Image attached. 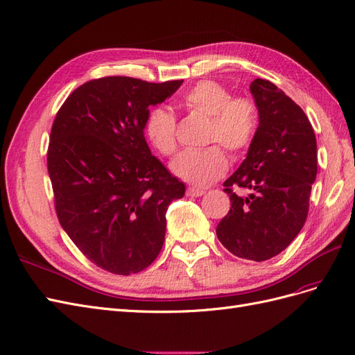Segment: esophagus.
Listing matches in <instances>:
<instances>
[{
  "instance_id": "esophagus-1",
  "label": "esophagus",
  "mask_w": 355,
  "mask_h": 355,
  "mask_svg": "<svg viewBox=\"0 0 355 355\" xmlns=\"http://www.w3.org/2000/svg\"><path fill=\"white\" fill-rule=\"evenodd\" d=\"M205 193L204 189H199V187H189L187 189V196H193V198H199Z\"/></svg>"
}]
</instances>
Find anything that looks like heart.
Returning <instances> with one entry per match:
<instances>
[{"instance_id": "1", "label": "heart", "mask_w": 355, "mask_h": 355, "mask_svg": "<svg viewBox=\"0 0 355 355\" xmlns=\"http://www.w3.org/2000/svg\"><path fill=\"white\" fill-rule=\"evenodd\" d=\"M181 103L193 113L209 117L207 141L218 143L232 156L245 153L259 129V110L250 96H230L229 90L214 82L202 80L181 95ZM148 143L162 156H172L177 150V119L165 107L148 111L144 123ZM214 144L202 150H186L171 164L177 177L193 186L214 183L227 169V157Z\"/></svg>"}]
</instances>
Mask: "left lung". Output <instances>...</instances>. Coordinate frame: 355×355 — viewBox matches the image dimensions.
Returning a JSON list of instances; mask_svg holds the SVG:
<instances>
[{
    "instance_id": "obj_1",
    "label": "left lung",
    "mask_w": 355,
    "mask_h": 355,
    "mask_svg": "<svg viewBox=\"0 0 355 355\" xmlns=\"http://www.w3.org/2000/svg\"><path fill=\"white\" fill-rule=\"evenodd\" d=\"M259 129L245 160L225 181L230 209L216 229L232 254L265 261L286 250L305 225L317 177V139L303 110L269 80L250 85ZM234 187L250 190L238 197Z\"/></svg>"
}]
</instances>
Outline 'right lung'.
<instances>
[{"label":"right lung","instance_id":"add662e5","mask_svg":"<svg viewBox=\"0 0 355 355\" xmlns=\"http://www.w3.org/2000/svg\"><path fill=\"white\" fill-rule=\"evenodd\" d=\"M183 83L95 78L77 87L55 117L47 150L60 226L77 248L116 275L150 266L165 241L166 211L184 183L151 156L148 107Z\"/></svg>","mask_w":355,"mask_h":355}]
</instances>
